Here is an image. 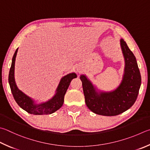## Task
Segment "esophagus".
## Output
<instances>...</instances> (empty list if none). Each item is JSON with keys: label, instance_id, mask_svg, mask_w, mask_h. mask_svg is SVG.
<instances>
[{"label": "esophagus", "instance_id": "34e87169", "mask_svg": "<svg viewBox=\"0 0 150 150\" xmlns=\"http://www.w3.org/2000/svg\"><path fill=\"white\" fill-rule=\"evenodd\" d=\"M77 71H81V70L79 69H77Z\"/></svg>", "mask_w": 150, "mask_h": 150}]
</instances>
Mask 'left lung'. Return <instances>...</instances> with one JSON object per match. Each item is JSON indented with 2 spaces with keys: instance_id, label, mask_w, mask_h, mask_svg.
<instances>
[{
  "instance_id": "1",
  "label": "left lung",
  "mask_w": 150,
  "mask_h": 150,
  "mask_svg": "<svg viewBox=\"0 0 150 150\" xmlns=\"http://www.w3.org/2000/svg\"><path fill=\"white\" fill-rule=\"evenodd\" d=\"M120 45L125 59L121 82L111 91H100L85 75H81L84 99L92 112L103 116H115L131 107L137 98L141 85V75L134 54L126 42L121 39Z\"/></svg>"
}]
</instances>
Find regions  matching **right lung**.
<instances>
[{"label": "right lung", "instance_id": "right-lung-1", "mask_svg": "<svg viewBox=\"0 0 150 150\" xmlns=\"http://www.w3.org/2000/svg\"><path fill=\"white\" fill-rule=\"evenodd\" d=\"M18 48L13 54L10 69L8 82L11 91L15 101L18 105L27 112L33 115H48L58 110L64 103V96L73 79L77 77L75 73H70L62 77L56 90L55 94L46 102L37 103L35 100L28 96L18 88L14 77L15 62Z\"/></svg>", "mask_w": 150, "mask_h": 150}]
</instances>
